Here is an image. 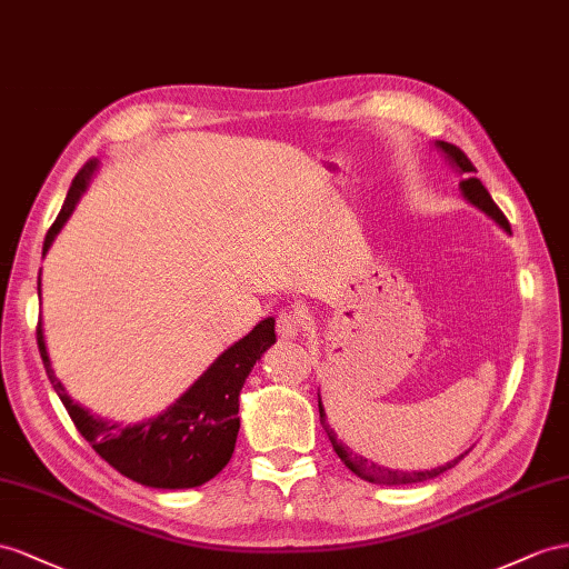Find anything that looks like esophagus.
<instances>
[{
    "label": "esophagus",
    "mask_w": 569,
    "mask_h": 569,
    "mask_svg": "<svg viewBox=\"0 0 569 569\" xmlns=\"http://www.w3.org/2000/svg\"><path fill=\"white\" fill-rule=\"evenodd\" d=\"M276 331L281 339H296L305 331V317L298 310H281L276 315Z\"/></svg>",
    "instance_id": "34e87169"
}]
</instances>
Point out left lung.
Returning <instances> with one entry per match:
<instances>
[{
	"instance_id": "8db88e82",
	"label": "left lung",
	"mask_w": 569,
	"mask_h": 569,
	"mask_svg": "<svg viewBox=\"0 0 569 569\" xmlns=\"http://www.w3.org/2000/svg\"><path fill=\"white\" fill-rule=\"evenodd\" d=\"M437 146H440V149L447 153V158L451 160V163H455V166L459 168V172L463 174V180L459 182L463 197L469 199L471 203H476V207H478L480 211H486L490 218H495V221H498L505 230H509L507 216L500 211L498 203L492 201V197L488 194V189L483 187V182H480V180L476 178V168H473V163L469 160V156H466V153L459 149V146H455V143L437 141ZM319 423H322V428L327 430L329 440H331V445H333V451H337L339 459L348 466V469H351L356 476H360L362 480H370V483H380V486L423 483V480H430V478H437L440 473H445L447 469H451V466H457L466 455H469V451H466V455L457 457L455 461H449V463H445V466H437V469H430V471H391V469H385V466H377V463H372V461H368V459H362V457L353 455L351 449L343 447V445L337 440V435H333V430H331L329 423H327V413H325V409H322V401H319Z\"/></svg>"
}]
</instances>
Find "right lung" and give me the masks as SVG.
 <instances>
[{
	"mask_svg": "<svg viewBox=\"0 0 569 569\" xmlns=\"http://www.w3.org/2000/svg\"><path fill=\"white\" fill-rule=\"evenodd\" d=\"M93 170L96 160L91 158L77 172V178L67 192L64 207L57 213L54 223L46 236V242H42V254L50 250L54 236L60 232L71 211H74ZM36 339L42 366H46L54 391L60 395L69 418L74 420L83 440L96 449V455L106 459L112 469H118L122 476L137 480L141 486L174 490L207 483L218 471H223V466L230 461L240 430V389L247 375L254 368V362L276 341V333L273 319L267 317L242 341L230 346L199 377L194 387L182 399H178V403H172L163 416L146 420V423L139 426L108 423V420L91 416L79 403L71 401L50 368L40 322L36 327Z\"/></svg>",
	"mask_w": 569,
	"mask_h": 569,
	"instance_id": "obj_1",
	"label": "right lung"
}]
</instances>
